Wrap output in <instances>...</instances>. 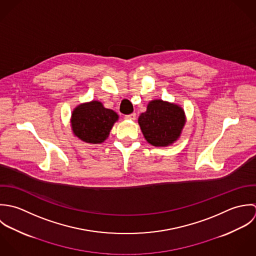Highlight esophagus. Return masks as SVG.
I'll return each instance as SVG.
<instances>
[{"label":"esophagus","instance_id":"esophagus-1","mask_svg":"<svg viewBox=\"0 0 256 256\" xmlns=\"http://www.w3.org/2000/svg\"><path fill=\"white\" fill-rule=\"evenodd\" d=\"M136 118V114H130L124 116V118H126V120H134Z\"/></svg>","mask_w":256,"mask_h":256}]
</instances>
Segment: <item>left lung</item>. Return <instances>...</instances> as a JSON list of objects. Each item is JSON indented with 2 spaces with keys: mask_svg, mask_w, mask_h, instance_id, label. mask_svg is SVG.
Instances as JSON below:
<instances>
[{
  "mask_svg": "<svg viewBox=\"0 0 256 256\" xmlns=\"http://www.w3.org/2000/svg\"><path fill=\"white\" fill-rule=\"evenodd\" d=\"M186 120L181 106L159 99L148 102L146 110L138 118V124L148 144L166 148L179 140Z\"/></svg>",
  "mask_w": 256,
  "mask_h": 256,
  "instance_id": "8db88e82",
  "label": "left lung"
}]
</instances>
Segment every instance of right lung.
I'll list each match as a JSON object with an SVG mask.
<instances>
[{
    "instance_id": "obj_1",
    "label": "right lung",
    "mask_w": 256,
    "mask_h": 256,
    "mask_svg": "<svg viewBox=\"0 0 256 256\" xmlns=\"http://www.w3.org/2000/svg\"><path fill=\"white\" fill-rule=\"evenodd\" d=\"M118 114L93 100L78 104L71 114L70 126L73 134L86 144H100L110 136Z\"/></svg>"
}]
</instances>
